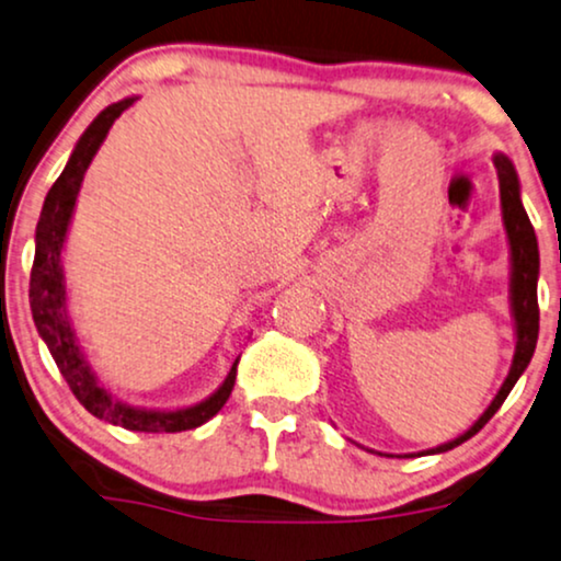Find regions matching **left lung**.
Masks as SVG:
<instances>
[{
  "mask_svg": "<svg viewBox=\"0 0 561 561\" xmlns=\"http://www.w3.org/2000/svg\"><path fill=\"white\" fill-rule=\"evenodd\" d=\"M496 176H500V195H502V213H504V226H507L510 249H513V314L517 324V345H515V358L513 369H510L507 379H504L502 390L496 392L492 405L483 411V416L468 428L466 434L458 439L439 445L432 453H445L462 445L466 439H471L476 432H481L483 424L500 411V405L507 400L510 390H513L517 379L525 371V366L530 364L538 341V294H536V280H538V241L536 231L530 226L528 213L520 203V184H517L515 165L510 163V158L496 156Z\"/></svg>",
  "mask_w": 561,
  "mask_h": 561,
  "instance_id": "obj_1",
  "label": "left lung"
}]
</instances>
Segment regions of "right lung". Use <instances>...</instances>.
I'll list each match as a JSON object with an SVG mask.
<instances>
[{
    "label": "right lung",
    "instance_id": "right-lung-1",
    "mask_svg": "<svg viewBox=\"0 0 561 561\" xmlns=\"http://www.w3.org/2000/svg\"><path fill=\"white\" fill-rule=\"evenodd\" d=\"M135 99H124L112 103L108 108L95 116L93 124L82 133L75 145L72 156L61 171V176L51 184L44 199V210H41L38 228H36V257H33L31 270V312L36 322L38 335L44 337L48 351H51L54 362H57L61 377L67 379L72 396L85 405V411L93 413L114 426H124L129 432H153V434H174L186 432V428H197L213 419L220 408L226 405L228 396L233 390V379H237V364L233 362L228 371L226 382L213 392L210 398L203 400L199 405L184 408V411H137L119 403L108 396L88 369L85 358L80 354V345L75 341L72 328H69L67 309H65V275H61V244H65L69 218H72L75 199H78L82 176H85L90 161H93L95 150L101 148L103 137H106L112 124L133 106Z\"/></svg>",
    "mask_w": 561,
    "mask_h": 561
}]
</instances>
